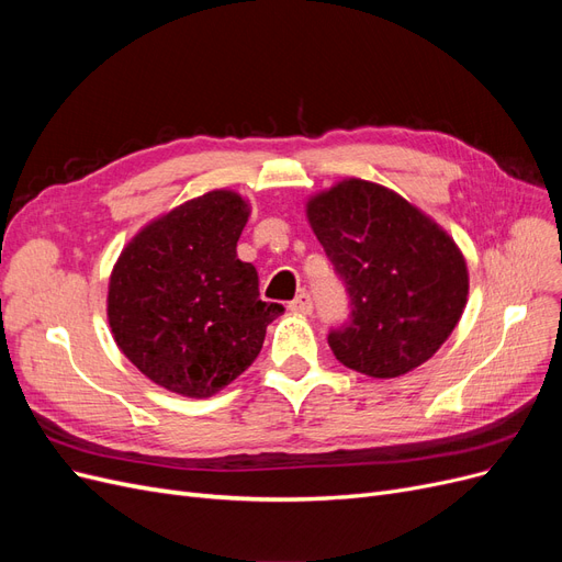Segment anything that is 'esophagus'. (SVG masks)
Listing matches in <instances>:
<instances>
[{
  "label": "esophagus",
  "mask_w": 562,
  "mask_h": 562,
  "mask_svg": "<svg viewBox=\"0 0 562 562\" xmlns=\"http://www.w3.org/2000/svg\"><path fill=\"white\" fill-rule=\"evenodd\" d=\"M288 307H291V312H295V314H312V310H314L312 295L302 291L291 304H288Z\"/></svg>",
  "instance_id": "1"
}]
</instances>
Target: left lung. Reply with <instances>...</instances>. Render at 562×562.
Wrapping results in <instances>:
<instances>
[{"label":"left lung","instance_id":"left-lung-1","mask_svg":"<svg viewBox=\"0 0 562 562\" xmlns=\"http://www.w3.org/2000/svg\"><path fill=\"white\" fill-rule=\"evenodd\" d=\"M307 217L349 295V321L328 333L335 359L370 378H398L429 361L469 293L467 262L450 236L366 180L318 194Z\"/></svg>","mask_w":562,"mask_h":562}]
</instances>
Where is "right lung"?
I'll list each match as a JSON object with an SVG mask.
<instances>
[{
	"label": "right lung",
	"instance_id": "right-lung-1",
	"mask_svg": "<svg viewBox=\"0 0 562 562\" xmlns=\"http://www.w3.org/2000/svg\"><path fill=\"white\" fill-rule=\"evenodd\" d=\"M248 206L209 192L155 220L114 265L108 316L119 349L143 375L206 398L258 359L283 304L262 302L258 271L236 258Z\"/></svg>",
	"mask_w": 562,
	"mask_h": 562
}]
</instances>
